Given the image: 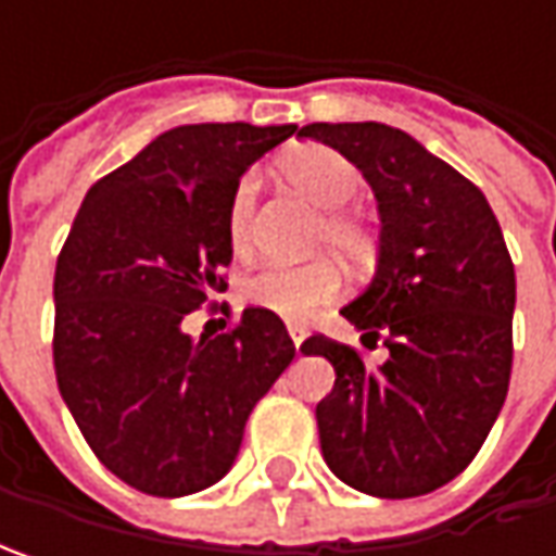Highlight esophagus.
<instances>
[{
	"label": "esophagus",
	"instance_id": "34e87169",
	"mask_svg": "<svg viewBox=\"0 0 556 556\" xmlns=\"http://www.w3.org/2000/svg\"><path fill=\"white\" fill-rule=\"evenodd\" d=\"M290 340H293V346H296V353H300V343L306 340V328L303 325H288Z\"/></svg>",
	"mask_w": 556,
	"mask_h": 556
}]
</instances>
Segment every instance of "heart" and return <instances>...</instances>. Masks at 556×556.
Instances as JSON below:
<instances>
[{
	"label": "heart",
	"mask_w": 556,
	"mask_h": 556,
	"mask_svg": "<svg viewBox=\"0 0 556 556\" xmlns=\"http://www.w3.org/2000/svg\"><path fill=\"white\" fill-rule=\"evenodd\" d=\"M281 176L315 206L328 210L315 231V244H328L340 256L362 263L374 244V231L365 216L343 210L362 191V169L328 144H300L278 161ZM260 179L244 173L225 206V241L241 260L253 247V213H256ZM343 278L331 260H312L303 266H266L253 271L241 285L247 306L263 309L281 321L303 325L321 306L337 300Z\"/></svg>",
	"instance_id": "1"
}]
</instances>
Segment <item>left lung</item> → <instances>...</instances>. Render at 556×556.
<instances>
[{"mask_svg":"<svg viewBox=\"0 0 556 556\" xmlns=\"http://www.w3.org/2000/svg\"><path fill=\"white\" fill-rule=\"evenodd\" d=\"M296 136L350 157L380 210L377 275L343 318L390 358L368 368L325 333L303 343L337 374L315 405L321 455L365 495L437 492L477 458L510 383L517 278L502 225L477 185L402 129L312 123Z\"/></svg>","mask_w":556,"mask_h":556,"instance_id":"8db88e82","label":"left lung"}]
</instances>
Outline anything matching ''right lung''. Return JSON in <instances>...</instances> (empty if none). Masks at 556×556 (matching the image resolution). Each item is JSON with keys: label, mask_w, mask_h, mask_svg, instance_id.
I'll return each mask as SVG.
<instances>
[{"label": "right lung", "mask_w": 556, "mask_h": 556, "mask_svg": "<svg viewBox=\"0 0 556 556\" xmlns=\"http://www.w3.org/2000/svg\"><path fill=\"white\" fill-rule=\"evenodd\" d=\"M293 132H163L89 188L58 253V390L96 458L144 495L179 498L223 480L253 405L296 355L285 321L253 306L216 337L182 331L185 315L228 288L231 188Z\"/></svg>", "instance_id": "right-lung-1"}]
</instances>
